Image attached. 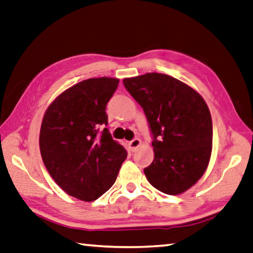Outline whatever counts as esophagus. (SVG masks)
I'll use <instances>...</instances> for the list:
<instances>
[{
    "mask_svg": "<svg viewBox=\"0 0 253 253\" xmlns=\"http://www.w3.org/2000/svg\"><path fill=\"white\" fill-rule=\"evenodd\" d=\"M128 145H129L131 150H135V149L138 148V147L141 145V140L139 138H134V139L128 142Z\"/></svg>",
    "mask_w": 253,
    "mask_h": 253,
    "instance_id": "1",
    "label": "esophagus"
}]
</instances>
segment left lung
Here are the masks:
<instances>
[{"mask_svg":"<svg viewBox=\"0 0 253 253\" xmlns=\"http://www.w3.org/2000/svg\"><path fill=\"white\" fill-rule=\"evenodd\" d=\"M142 107L153 137L154 162L144 169L151 186L178 195L199 180L212 149V121L204 98L177 79L159 73L125 79Z\"/></svg>","mask_w":253,"mask_h":253,"instance_id":"8db88e82","label":"left lung"}]
</instances>
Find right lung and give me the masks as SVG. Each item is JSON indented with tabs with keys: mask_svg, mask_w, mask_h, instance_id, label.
Listing matches in <instances>:
<instances>
[{
	"mask_svg": "<svg viewBox=\"0 0 253 253\" xmlns=\"http://www.w3.org/2000/svg\"><path fill=\"white\" fill-rule=\"evenodd\" d=\"M118 83L99 77L72 86L49 105L41 126L40 149L47 171L64 191L83 201L104 195L127 157L108 128L100 130L108 124L106 106Z\"/></svg>",
	"mask_w": 253,
	"mask_h": 253,
	"instance_id": "right-lung-1",
	"label": "right lung"
}]
</instances>
